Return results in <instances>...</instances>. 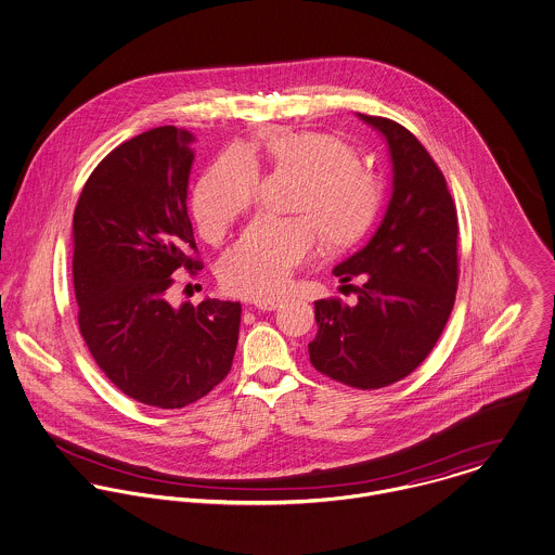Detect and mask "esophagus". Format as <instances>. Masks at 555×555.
I'll list each match as a JSON object with an SVG mask.
<instances>
[{
    "mask_svg": "<svg viewBox=\"0 0 555 555\" xmlns=\"http://www.w3.org/2000/svg\"><path fill=\"white\" fill-rule=\"evenodd\" d=\"M280 302L282 299H260V301L254 302V307L260 311H273L275 307H280Z\"/></svg>",
    "mask_w": 555,
    "mask_h": 555,
    "instance_id": "obj_1",
    "label": "esophagus"
}]
</instances>
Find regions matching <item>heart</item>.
<instances>
[{
    "instance_id": "obj_1",
    "label": "heart",
    "mask_w": 555,
    "mask_h": 555,
    "mask_svg": "<svg viewBox=\"0 0 555 555\" xmlns=\"http://www.w3.org/2000/svg\"><path fill=\"white\" fill-rule=\"evenodd\" d=\"M299 173L293 211L299 216H258L220 262L222 286L240 297L280 295L295 269L320 250L322 233L335 248L356 242L373 222L382 182L337 135L275 129L246 149L220 152L203 171L193 195V214L203 237L220 242L258 195V163Z\"/></svg>"
}]
</instances>
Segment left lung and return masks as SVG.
<instances>
[{
    "label": "left lung",
    "mask_w": 555,
    "mask_h": 555,
    "mask_svg": "<svg viewBox=\"0 0 555 555\" xmlns=\"http://www.w3.org/2000/svg\"><path fill=\"white\" fill-rule=\"evenodd\" d=\"M392 158V197L371 242L335 267L356 305L315 301L309 360L322 375L377 390L415 371L439 341L457 291V214L446 176L403 125L358 114ZM346 288V286H341Z\"/></svg>",
    "instance_id": "1"
}]
</instances>
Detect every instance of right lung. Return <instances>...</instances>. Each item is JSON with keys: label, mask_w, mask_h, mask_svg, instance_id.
<instances>
[{"label": "right lung", "mask_w": 555, "mask_h": 555, "mask_svg": "<svg viewBox=\"0 0 555 555\" xmlns=\"http://www.w3.org/2000/svg\"><path fill=\"white\" fill-rule=\"evenodd\" d=\"M193 135L171 125L109 152L74 211L80 335L105 377L158 409L203 399L231 371L242 305L167 301L173 273L202 269L186 189Z\"/></svg>", "instance_id": "obj_1"}]
</instances>
